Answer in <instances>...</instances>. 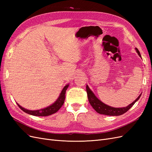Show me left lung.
Segmentation results:
<instances>
[{
    "label": "left lung",
    "instance_id": "8db88e82",
    "mask_svg": "<svg viewBox=\"0 0 152 152\" xmlns=\"http://www.w3.org/2000/svg\"><path fill=\"white\" fill-rule=\"evenodd\" d=\"M136 49L137 54H138L139 56L141 57V54L138 49L137 48H136ZM86 91H87V98H88L89 102L96 111L100 114L105 115H111V116L121 115L125 113L132 107L133 105L134 104V103L137 102V101L140 99L141 95V94L137 98V99L134 101V102H133L131 104L128 105L126 107L114 108V107H110V106L105 104L104 103L101 102L99 99H98L96 97V96L89 88V87L87 85L86 86Z\"/></svg>",
    "mask_w": 152,
    "mask_h": 152
}]
</instances>
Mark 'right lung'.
I'll use <instances>...</instances> for the list:
<instances>
[{
  "label": "right lung",
  "mask_w": 152,
  "mask_h": 152,
  "mask_svg": "<svg viewBox=\"0 0 152 152\" xmlns=\"http://www.w3.org/2000/svg\"><path fill=\"white\" fill-rule=\"evenodd\" d=\"M69 85H66V86L64 87V88L63 89L61 93L59 95L58 99L56 100V102L54 103H53L52 105L49 106V107L45 108L44 109H41L39 110H26L24 108L21 107L20 105H18V107L20 108L21 110H22L23 111L25 112L26 113H28L30 115H32L34 116H39V117H45V116H49L50 115H52L54 113L57 112L58 110L60 109V108L62 107V105L64 103V102H65V93H66V91L67 88L68 87Z\"/></svg>",
  "instance_id": "add662e5"
}]
</instances>
